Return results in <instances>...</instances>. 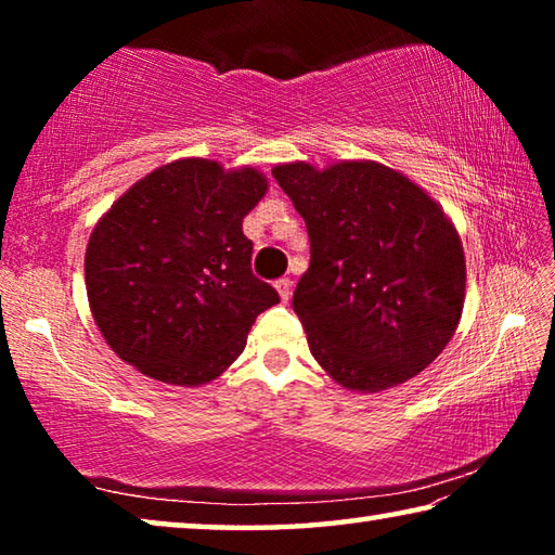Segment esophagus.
I'll list each match as a JSON object with an SVG mask.
<instances>
[{"mask_svg":"<svg viewBox=\"0 0 555 555\" xmlns=\"http://www.w3.org/2000/svg\"><path fill=\"white\" fill-rule=\"evenodd\" d=\"M276 291H279L281 300H288V298H291V279H288V276L279 279V281H276Z\"/></svg>","mask_w":555,"mask_h":555,"instance_id":"esophagus-1","label":"esophagus"}]
</instances>
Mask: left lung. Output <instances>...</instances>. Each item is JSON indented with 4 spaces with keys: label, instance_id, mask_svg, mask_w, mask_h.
<instances>
[{
    "label": "left lung",
    "instance_id": "1",
    "mask_svg": "<svg viewBox=\"0 0 555 555\" xmlns=\"http://www.w3.org/2000/svg\"><path fill=\"white\" fill-rule=\"evenodd\" d=\"M271 173L311 240L294 311L318 364L354 391L416 377L450 343L465 304L463 244L443 210L372 162Z\"/></svg>",
    "mask_w": 555,
    "mask_h": 555
}]
</instances>
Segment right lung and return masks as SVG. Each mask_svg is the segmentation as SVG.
Instances as JSON below:
<instances>
[{"instance_id": "right-lung-1", "label": "right lung", "mask_w": 555, "mask_h": 555, "mask_svg": "<svg viewBox=\"0 0 555 555\" xmlns=\"http://www.w3.org/2000/svg\"><path fill=\"white\" fill-rule=\"evenodd\" d=\"M255 168L183 158L131 185L92 230L88 300L107 345L131 367L195 387L230 367L276 288L251 274L242 220L264 198Z\"/></svg>"}]
</instances>
